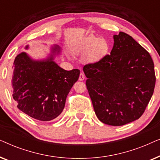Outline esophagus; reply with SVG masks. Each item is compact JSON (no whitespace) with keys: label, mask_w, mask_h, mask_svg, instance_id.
<instances>
[{"label":"esophagus","mask_w":160,"mask_h":160,"mask_svg":"<svg viewBox=\"0 0 160 160\" xmlns=\"http://www.w3.org/2000/svg\"><path fill=\"white\" fill-rule=\"evenodd\" d=\"M85 78V76L84 75V73H81L80 75H79V78H78V80L79 81H84Z\"/></svg>","instance_id":"esophagus-1"}]
</instances>
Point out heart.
<instances>
[{"label":"heart","instance_id":"obj_1","mask_svg":"<svg viewBox=\"0 0 160 160\" xmlns=\"http://www.w3.org/2000/svg\"><path fill=\"white\" fill-rule=\"evenodd\" d=\"M108 49V44L105 39L95 36H89L85 38L76 52H88L86 58L91 62H96L102 58Z\"/></svg>","mask_w":160,"mask_h":160}]
</instances>
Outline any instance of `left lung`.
<instances>
[{"instance_id": "obj_1", "label": "left lung", "mask_w": 160, "mask_h": 160, "mask_svg": "<svg viewBox=\"0 0 160 160\" xmlns=\"http://www.w3.org/2000/svg\"><path fill=\"white\" fill-rule=\"evenodd\" d=\"M110 54L83 68L95 114L102 123L122 126L139 119L156 82L149 53L123 32L113 36Z\"/></svg>"}]
</instances>
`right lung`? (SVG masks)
Instances as JSON below:
<instances>
[{
  "instance_id": "right-lung-1",
  "label": "right lung",
  "mask_w": 160,
  "mask_h": 160,
  "mask_svg": "<svg viewBox=\"0 0 160 160\" xmlns=\"http://www.w3.org/2000/svg\"><path fill=\"white\" fill-rule=\"evenodd\" d=\"M60 52L55 45L47 60H33L25 52L15 58L11 81L13 98L17 108L33 119L47 122L58 117L79 77L78 69L65 71L54 62Z\"/></svg>"
}]
</instances>
